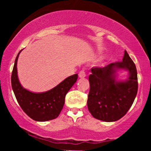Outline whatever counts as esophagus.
<instances>
[{"label":"esophagus","mask_w":151,"mask_h":151,"mask_svg":"<svg viewBox=\"0 0 151 151\" xmlns=\"http://www.w3.org/2000/svg\"><path fill=\"white\" fill-rule=\"evenodd\" d=\"M86 73H85V72H84V70H81L80 72H79V77H80V78H84V77H86Z\"/></svg>","instance_id":"34e87169"}]
</instances>
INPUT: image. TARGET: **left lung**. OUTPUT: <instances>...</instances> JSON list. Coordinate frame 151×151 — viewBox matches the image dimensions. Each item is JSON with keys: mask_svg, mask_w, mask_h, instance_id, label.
Wrapping results in <instances>:
<instances>
[{"mask_svg": "<svg viewBox=\"0 0 151 151\" xmlns=\"http://www.w3.org/2000/svg\"><path fill=\"white\" fill-rule=\"evenodd\" d=\"M119 69L129 72L126 81L116 79V72ZM91 72L87 100L89 112L95 119L106 122L121 119L132 106L138 91L134 62L125 50L122 62L111 63L104 67L91 68Z\"/></svg>", "mask_w": 151, "mask_h": 151, "instance_id": "8db88e82", "label": "left lung"}]
</instances>
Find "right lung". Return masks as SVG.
<instances>
[{
    "mask_svg": "<svg viewBox=\"0 0 151 151\" xmlns=\"http://www.w3.org/2000/svg\"><path fill=\"white\" fill-rule=\"evenodd\" d=\"M20 50L15 59L11 75V84L15 98L23 111L36 121H47L56 119L65 104V96L74 83L78 74L66 78L53 89L42 93H34L20 84L17 72V62Z\"/></svg>",
    "mask_w": 151,
    "mask_h": 151,
    "instance_id": "1",
    "label": "right lung"
}]
</instances>
